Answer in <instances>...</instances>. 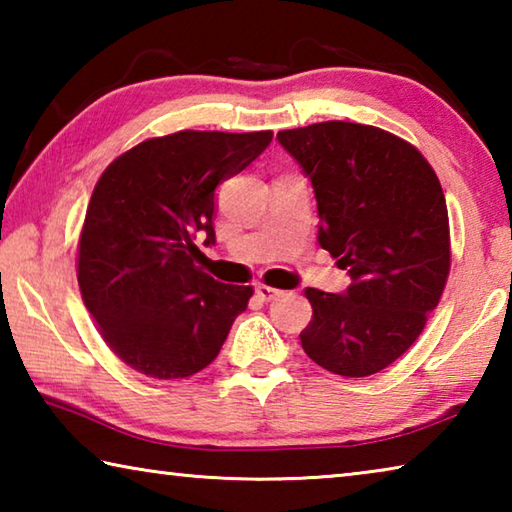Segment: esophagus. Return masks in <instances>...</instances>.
Instances as JSON below:
<instances>
[{
	"label": "esophagus",
	"instance_id": "esophagus-1",
	"mask_svg": "<svg viewBox=\"0 0 512 512\" xmlns=\"http://www.w3.org/2000/svg\"><path fill=\"white\" fill-rule=\"evenodd\" d=\"M255 293H257V298H262V300H266V302H271V300H275V298H280V296H282V291H280V289L268 287V284H257Z\"/></svg>",
	"mask_w": 512,
	"mask_h": 512
}]
</instances>
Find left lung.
<instances>
[{"instance_id":"left-lung-1","label":"left lung","mask_w":512,"mask_h":512,"mask_svg":"<svg viewBox=\"0 0 512 512\" xmlns=\"http://www.w3.org/2000/svg\"><path fill=\"white\" fill-rule=\"evenodd\" d=\"M277 140L314 187L318 244L352 277L345 296L305 291L314 316L302 350L334 375H375L411 348L445 291L443 187L413 144L377 126L320 121Z\"/></svg>"}]
</instances>
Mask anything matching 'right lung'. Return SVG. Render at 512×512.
Instances as JSON below:
<instances>
[{
	"label": "right lung",
	"mask_w": 512,
	"mask_h": 512,
	"mask_svg": "<svg viewBox=\"0 0 512 512\" xmlns=\"http://www.w3.org/2000/svg\"><path fill=\"white\" fill-rule=\"evenodd\" d=\"M273 140L271 131H178L112 160L94 185L76 277L101 339L153 379H183L216 359L253 287L216 282L194 244H214V189Z\"/></svg>",
	"instance_id": "add662e5"
}]
</instances>
